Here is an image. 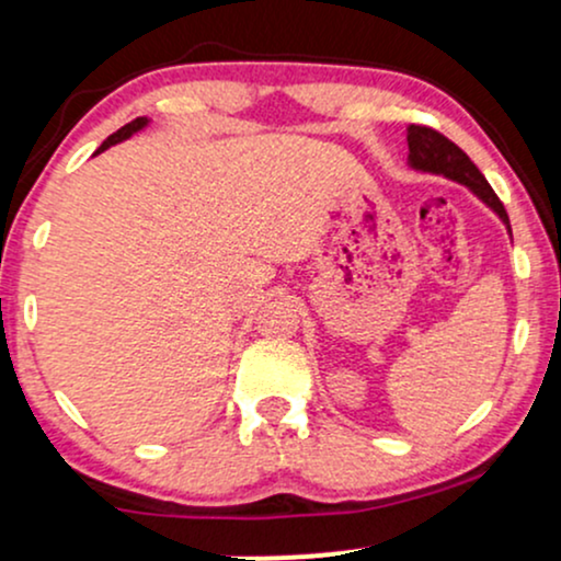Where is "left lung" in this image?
Returning a JSON list of instances; mask_svg holds the SVG:
<instances>
[{
	"label": "left lung",
	"mask_w": 561,
	"mask_h": 561,
	"mask_svg": "<svg viewBox=\"0 0 561 561\" xmlns=\"http://www.w3.org/2000/svg\"><path fill=\"white\" fill-rule=\"evenodd\" d=\"M405 141H409V160L414 169L420 171H433L443 173V176L454 179V182L467 184L480 199H485L488 205L501 216V221L508 227V216L504 203L499 195L491 190V184L485 182L478 165L469 160V156L461 147H456L448 137H443L440 131L430 126L409 124L405 126Z\"/></svg>",
	"instance_id": "1"
}]
</instances>
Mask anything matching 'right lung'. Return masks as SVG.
I'll return each mask as SVG.
<instances>
[{
  "mask_svg": "<svg viewBox=\"0 0 561 561\" xmlns=\"http://www.w3.org/2000/svg\"><path fill=\"white\" fill-rule=\"evenodd\" d=\"M145 124H147V118H137V121H131V124L121 126V128H118V131H115V134H111V137H107L105 141H102V145H100V150H96V152L107 150V147H111V145H115V141H121V139H128V137H131V134H134V131H139V128H141V126H145Z\"/></svg>",
  "mask_w": 561,
  "mask_h": 561,
  "instance_id": "add662e5",
  "label": "right lung"
}]
</instances>
